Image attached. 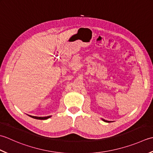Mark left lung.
Returning <instances> with one entry per match:
<instances>
[{
	"label": "left lung",
	"instance_id": "1",
	"mask_svg": "<svg viewBox=\"0 0 153 153\" xmlns=\"http://www.w3.org/2000/svg\"><path fill=\"white\" fill-rule=\"evenodd\" d=\"M102 121H105V122H107V123H109V122H111L110 121H107V120H104V119H102Z\"/></svg>",
	"mask_w": 153,
	"mask_h": 153
}]
</instances>
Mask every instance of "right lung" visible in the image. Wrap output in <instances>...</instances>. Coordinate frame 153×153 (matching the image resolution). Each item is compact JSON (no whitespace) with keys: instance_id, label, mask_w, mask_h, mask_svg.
I'll use <instances>...</instances> for the list:
<instances>
[{"instance_id":"obj_1","label":"right lung","mask_w":153,"mask_h":153,"mask_svg":"<svg viewBox=\"0 0 153 153\" xmlns=\"http://www.w3.org/2000/svg\"><path fill=\"white\" fill-rule=\"evenodd\" d=\"M28 116H29L30 117H31L33 118V119H36V120H48V118H49V117H51V116H47V117H37V116H30V115H28Z\"/></svg>"}]
</instances>
